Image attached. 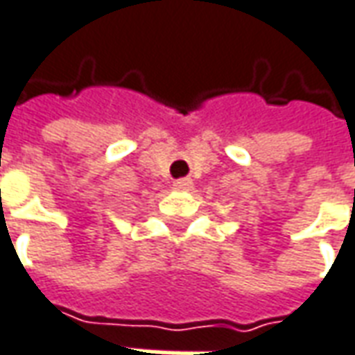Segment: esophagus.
Returning a JSON list of instances; mask_svg holds the SVG:
<instances>
[{"label": "esophagus", "instance_id": "34e87169", "mask_svg": "<svg viewBox=\"0 0 355 355\" xmlns=\"http://www.w3.org/2000/svg\"><path fill=\"white\" fill-rule=\"evenodd\" d=\"M191 185H193V182H191L189 178H182V180H175V182H173V187H175L178 191L189 189Z\"/></svg>", "mask_w": 355, "mask_h": 355}]
</instances>
